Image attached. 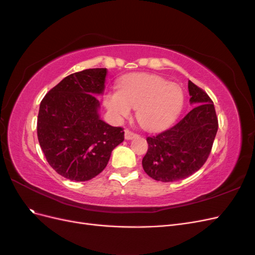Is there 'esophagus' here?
I'll return each instance as SVG.
<instances>
[{
	"instance_id": "obj_1",
	"label": "esophagus",
	"mask_w": 255,
	"mask_h": 255,
	"mask_svg": "<svg viewBox=\"0 0 255 255\" xmlns=\"http://www.w3.org/2000/svg\"><path fill=\"white\" fill-rule=\"evenodd\" d=\"M138 136V134H136V133H134V132H132V130H129V129H126V132H125V137H126V139H133V138H135V137H137Z\"/></svg>"
}]
</instances>
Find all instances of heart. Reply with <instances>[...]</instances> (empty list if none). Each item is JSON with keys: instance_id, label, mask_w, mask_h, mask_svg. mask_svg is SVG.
Returning a JSON list of instances; mask_svg holds the SVG:
<instances>
[{"instance_id": "heart-1", "label": "heart", "mask_w": 255, "mask_h": 255, "mask_svg": "<svg viewBox=\"0 0 255 255\" xmlns=\"http://www.w3.org/2000/svg\"><path fill=\"white\" fill-rule=\"evenodd\" d=\"M184 92L177 84L153 74H133L122 80L119 91L105 98V105L118 117L137 109V120L148 130L169 127L184 106Z\"/></svg>"}]
</instances>
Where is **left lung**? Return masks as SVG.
<instances>
[{
  "label": "left lung",
  "instance_id": "obj_1",
  "mask_svg": "<svg viewBox=\"0 0 255 255\" xmlns=\"http://www.w3.org/2000/svg\"><path fill=\"white\" fill-rule=\"evenodd\" d=\"M192 105L185 117L155 136L146 137L148 151L142 158L145 173L160 182L186 179L207 160L218 130V117L212 99L188 81Z\"/></svg>",
  "mask_w": 255,
  "mask_h": 255
}]
</instances>
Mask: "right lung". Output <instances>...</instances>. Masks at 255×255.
Masks as SVG:
<instances>
[{
  "instance_id": "1",
  "label": "right lung",
  "mask_w": 255,
  "mask_h": 255,
  "mask_svg": "<svg viewBox=\"0 0 255 255\" xmlns=\"http://www.w3.org/2000/svg\"><path fill=\"white\" fill-rule=\"evenodd\" d=\"M106 68L68 75L44 96L37 118V136L50 166L68 180L84 182L101 173L112 151L125 140L121 127L99 117Z\"/></svg>"
}]
</instances>
